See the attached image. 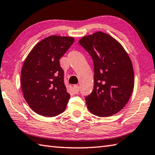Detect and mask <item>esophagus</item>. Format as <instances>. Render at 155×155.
I'll return each instance as SVG.
<instances>
[{
  "mask_svg": "<svg viewBox=\"0 0 155 155\" xmlns=\"http://www.w3.org/2000/svg\"><path fill=\"white\" fill-rule=\"evenodd\" d=\"M73 90H74V91L75 94H77V93H78L79 91H80V87H79L78 85H74V87H73Z\"/></svg>",
  "mask_w": 155,
  "mask_h": 155,
  "instance_id": "obj_1",
  "label": "esophagus"
}]
</instances>
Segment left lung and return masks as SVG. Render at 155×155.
Listing matches in <instances>:
<instances>
[{
  "mask_svg": "<svg viewBox=\"0 0 155 155\" xmlns=\"http://www.w3.org/2000/svg\"><path fill=\"white\" fill-rule=\"evenodd\" d=\"M79 43L94 63V88L85 97L87 109L99 117L120 111L134 86L133 66L127 53L120 43L101 31L83 37Z\"/></svg>",
  "mask_w": 155,
  "mask_h": 155,
  "instance_id": "1",
  "label": "left lung"
}]
</instances>
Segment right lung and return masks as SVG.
Instances as JSON below:
<instances>
[{
	"label": "right lung",
	"instance_id": "1",
	"mask_svg": "<svg viewBox=\"0 0 155 155\" xmlns=\"http://www.w3.org/2000/svg\"><path fill=\"white\" fill-rule=\"evenodd\" d=\"M74 38L51 36L34 46L24 61L21 84L24 98L34 112L54 117L65 110L70 98L59 60Z\"/></svg>",
	"mask_w": 155,
	"mask_h": 155
}]
</instances>
